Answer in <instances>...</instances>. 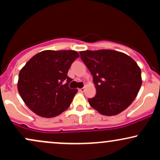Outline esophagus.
I'll list each match as a JSON object with an SVG mask.
<instances>
[{"label": "esophagus", "instance_id": "obj_1", "mask_svg": "<svg viewBox=\"0 0 160 160\" xmlns=\"http://www.w3.org/2000/svg\"><path fill=\"white\" fill-rule=\"evenodd\" d=\"M79 91L81 92H83L85 91V89H84V88H81V89H79Z\"/></svg>", "mask_w": 160, "mask_h": 160}]
</instances>
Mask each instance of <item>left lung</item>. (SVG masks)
Instances as JSON below:
<instances>
[{"label": "left lung", "mask_w": 160, "mask_h": 160, "mask_svg": "<svg viewBox=\"0 0 160 160\" xmlns=\"http://www.w3.org/2000/svg\"><path fill=\"white\" fill-rule=\"evenodd\" d=\"M90 71L96 95L89 103L101 114L113 116L123 111L136 98L140 89L141 71L131 57L111 49L80 52Z\"/></svg>", "instance_id": "8db88e82"}]
</instances>
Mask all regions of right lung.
Masks as SVG:
<instances>
[{"mask_svg":"<svg viewBox=\"0 0 160 160\" xmlns=\"http://www.w3.org/2000/svg\"><path fill=\"white\" fill-rule=\"evenodd\" d=\"M78 57L74 50L42 51L21 69L18 91L36 114L51 118L69 108L78 90L69 88L72 79L68 77V71Z\"/></svg>","mask_w":160,"mask_h":160,"instance_id":"1","label":"right lung"}]
</instances>
